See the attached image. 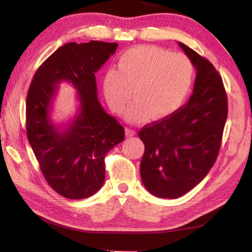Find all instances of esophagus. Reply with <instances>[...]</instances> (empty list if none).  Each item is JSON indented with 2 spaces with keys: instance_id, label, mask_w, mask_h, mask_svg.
<instances>
[{
  "instance_id": "1",
  "label": "esophagus",
  "mask_w": 252,
  "mask_h": 252,
  "mask_svg": "<svg viewBox=\"0 0 252 252\" xmlns=\"http://www.w3.org/2000/svg\"><path fill=\"white\" fill-rule=\"evenodd\" d=\"M126 135L127 138H131V136L135 135V131L133 129H130V127H126Z\"/></svg>"
}]
</instances>
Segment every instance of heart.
I'll list each match as a JSON object with an SVG mask.
<instances>
[{
	"label": "heart",
	"instance_id": "1",
	"mask_svg": "<svg viewBox=\"0 0 252 252\" xmlns=\"http://www.w3.org/2000/svg\"><path fill=\"white\" fill-rule=\"evenodd\" d=\"M193 80V65L185 54L169 53L153 45H139L123 52L117 71L103 76V94L110 109L118 114L125 111L132 123L169 116L181 105Z\"/></svg>",
	"mask_w": 252,
	"mask_h": 252
}]
</instances>
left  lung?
<instances>
[{
    "label": "left lung",
    "mask_w": 252,
    "mask_h": 252,
    "mask_svg": "<svg viewBox=\"0 0 252 252\" xmlns=\"http://www.w3.org/2000/svg\"><path fill=\"white\" fill-rule=\"evenodd\" d=\"M178 44L197 71L192 94L171 116L139 131L144 144L140 164L143 186L167 199L189 192L210 171L228 116L227 94L215 66L189 46Z\"/></svg>",
    "instance_id": "obj_1"
}]
</instances>
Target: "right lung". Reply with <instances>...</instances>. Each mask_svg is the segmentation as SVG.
<instances>
[{"label": "right lung", "instance_id": "add662e5", "mask_svg": "<svg viewBox=\"0 0 252 252\" xmlns=\"http://www.w3.org/2000/svg\"><path fill=\"white\" fill-rule=\"evenodd\" d=\"M118 43L90 41L62 45L42 63L27 97V134L50 187L67 199H84L100 190L104 158L123 141L125 127L97 100L95 73L113 55ZM67 82L78 93L79 109L64 127L53 122L57 85Z\"/></svg>", "mask_w": 252, "mask_h": 252}]
</instances>
